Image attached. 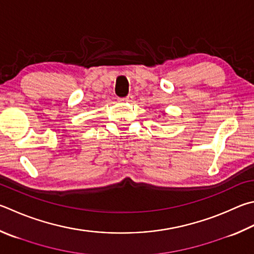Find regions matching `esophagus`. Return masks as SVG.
<instances>
[{
	"mask_svg": "<svg viewBox=\"0 0 254 254\" xmlns=\"http://www.w3.org/2000/svg\"><path fill=\"white\" fill-rule=\"evenodd\" d=\"M133 100H134V98H133L132 94H128L127 98L121 99V101H124V102H127V103H133Z\"/></svg>",
	"mask_w": 254,
	"mask_h": 254,
	"instance_id": "1",
	"label": "esophagus"
}]
</instances>
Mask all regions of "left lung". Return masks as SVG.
Here are the masks:
<instances>
[{
    "mask_svg": "<svg viewBox=\"0 0 254 254\" xmlns=\"http://www.w3.org/2000/svg\"><path fill=\"white\" fill-rule=\"evenodd\" d=\"M163 114H164V115H165V113H163Z\"/></svg>",
    "mask_w": 254,
    "mask_h": 254,
    "instance_id": "left-lung-1",
    "label": "left lung"
}]
</instances>
